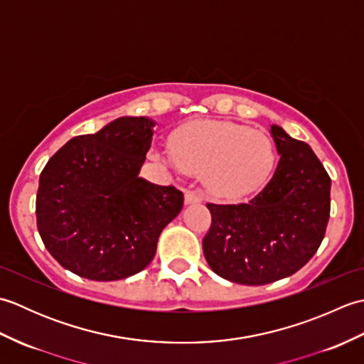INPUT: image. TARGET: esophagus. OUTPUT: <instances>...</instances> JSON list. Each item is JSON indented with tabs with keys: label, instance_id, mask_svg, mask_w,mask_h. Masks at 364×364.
Listing matches in <instances>:
<instances>
[{
	"label": "esophagus",
	"instance_id": "obj_1",
	"mask_svg": "<svg viewBox=\"0 0 364 364\" xmlns=\"http://www.w3.org/2000/svg\"><path fill=\"white\" fill-rule=\"evenodd\" d=\"M203 196L202 192L198 191H188L186 196H184V203L186 205H194V203H202Z\"/></svg>",
	"mask_w": 364,
	"mask_h": 364
}]
</instances>
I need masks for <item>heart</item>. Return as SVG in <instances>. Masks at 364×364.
Listing matches in <instances>:
<instances>
[{"instance_id": "1", "label": "heart", "mask_w": 364, "mask_h": 364, "mask_svg": "<svg viewBox=\"0 0 364 364\" xmlns=\"http://www.w3.org/2000/svg\"><path fill=\"white\" fill-rule=\"evenodd\" d=\"M156 159L183 172L200 173L213 196L249 197L266 186L275 167L270 139L250 127L225 120L184 125L172 136V150Z\"/></svg>"}]
</instances>
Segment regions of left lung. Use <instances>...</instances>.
Segmentation results:
<instances>
[{
    "label": "left lung",
    "instance_id": "8db88e82",
    "mask_svg": "<svg viewBox=\"0 0 364 364\" xmlns=\"http://www.w3.org/2000/svg\"><path fill=\"white\" fill-rule=\"evenodd\" d=\"M280 154L274 176L249 203L214 205L203 237L208 264L225 280L259 286L296 274L326 236L330 176L311 146L270 127Z\"/></svg>",
    "mask_w": 364,
    "mask_h": 364
}]
</instances>
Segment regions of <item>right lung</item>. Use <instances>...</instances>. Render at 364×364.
<instances>
[{
	"label": "right lung",
	"instance_id": "right-lung-1",
	"mask_svg": "<svg viewBox=\"0 0 364 364\" xmlns=\"http://www.w3.org/2000/svg\"><path fill=\"white\" fill-rule=\"evenodd\" d=\"M149 117H120L70 139L46 162L36 198L46 250L70 272L122 280L150 264L184 196L139 176L153 141Z\"/></svg>",
	"mask_w": 364,
	"mask_h": 364
}]
</instances>
